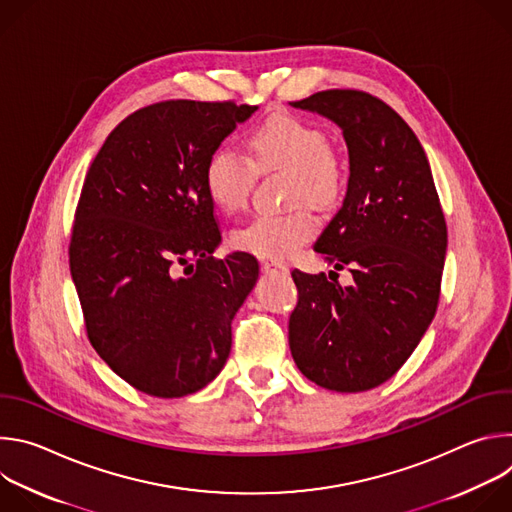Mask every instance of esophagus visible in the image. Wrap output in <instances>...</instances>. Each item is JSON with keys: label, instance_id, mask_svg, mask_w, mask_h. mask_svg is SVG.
Segmentation results:
<instances>
[{"label": "esophagus", "instance_id": "esophagus-1", "mask_svg": "<svg viewBox=\"0 0 512 512\" xmlns=\"http://www.w3.org/2000/svg\"><path fill=\"white\" fill-rule=\"evenodd\" d=\"M261 271L263 273H271V275H287V265L277 263V261H263L261 263Z\"/></svg>", "mask_w": 512, "mask_h": 512}]
</instances>
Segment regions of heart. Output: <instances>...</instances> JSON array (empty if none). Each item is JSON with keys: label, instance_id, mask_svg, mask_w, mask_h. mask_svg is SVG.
Segmentation results:
<instances>
[{"label": "heart", "instance_id": "1", "mask_svg": "<svg viewBox=\"0 0 512 512\" xmlns=\"http://www.w3.org/2000/svg\"><path fill=\"white\" fill-rule=\"evenodd\" d=\"M247 156L231 145H218L204 164V188L210 202L223 212L241 210L255 184V170H285L289 202L330 206L338 200L346 166L328 143L324 129L296 115H275L247 137ZM318 223L306 208L285 214H259L233 231L231 241L241 251L261 259L283 261L296 255L316 235Z\"/></svg>", "mask_w": 512, "mask_h": 512}]
</instances>
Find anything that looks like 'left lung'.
<instances>
[{
    "label": "left lung",
    "mask_w": 512,
    "mask_h": 512,
    "mask_svg": "<svg viewBox=\"0 0 512 512\" xmlns=\"http://www.w3.org/2000/svg\"><path fill=\"white\" fill-rule=\"evenodd\" d=\"M291 105L342 127L348 188L314 249L352 273L342 287L324 273L291 271L298 287L289 316L291 356L324 389L369 391L403 367L435 316L446 216L419 139L385 101L330 89Z\"/></svg>",
    "instance_id": "obj_1"
}]
</instances>
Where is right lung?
I'll return each instance as SVG.
<instances>
[{
    "label": "right lung",
    "instance_id": "obj_1",
    "mask_svg": "<svg viewBox=\"0 0 512 512\" xmlns=\"http://www.w3.org/2000/svg\"><path fill=\"white\" fill-rule=\"evenodd\" d=\"M255 109L188 99L141 107L87 172L68 245L72 281L89 342L145 395L196 393L229 358L231 322L259 265L249 253L212 255L221 231L204 164Z\"/></svg>",
    "mask_w": 512,
    "mask_h": 512
}]
</instances>
